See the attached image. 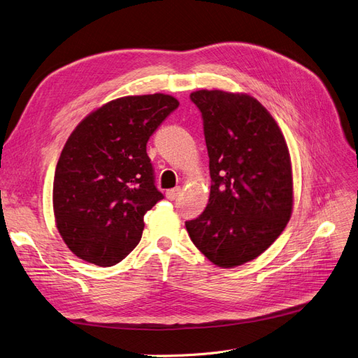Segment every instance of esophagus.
Returning a JSON list of instances; mask_svg holds the SVG:
<instances>
[{"label":"esophagus","instance_id":"obj_1","mask_svg":"<svg viewBox=\"0 0 358 358\" xmlns=\"http://www.w3.org/2000/svg\"><path fill=\"white\" fill-rule=\"evenodd\" d=\"M180 194V188L178 187V188H171V189H167L166 191V197L169 199V200H175L178 196Z\"/></svg>","mask_w":358,"mask_h":358}]
</instances>
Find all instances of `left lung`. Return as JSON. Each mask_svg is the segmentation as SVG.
<instances>
[{"label":"left lung","instance_id":"1","mask_svg":"<svg viewBox=\"0 0 358 358\" xmlns=\"http://www.w3.org/2000/svg\"><path fill=\"white\" fill-rule=\"evenodd\" d=\"M189 99L201 112L212 185L208 206L185 222L187 231L213 264L241 266L263 254L289 221L288 146L251 95L200 90Z\"/></svg>","mask_w":358,"mask_h":358}]
</instances>
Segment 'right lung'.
Listing matches in <instances>:
<instances>
[{
	"mask_svg": "<svg viewBox=\"0 0 358 358\" xmlns=\"http://www.w3.org/2000/svg\"><path fill=\"white\" fill-rule=\"evenodd\" d=\"M178 106L166 94L122 96L76 127L53 179L57 229L74 255L110 267L142 239L145 213L164 199L146 145Z\"/></svg>",
	"mask_w": 358,
	"mask_h": 358,
	"instance_id": "right-lung-1",
	"label": "right lung"
}]
</instances>
